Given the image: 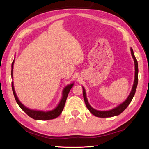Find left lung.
I'll use <instances>...</instances> for the list:
<instances>
[{"mask_svg": "<svg viewBox=\"0 0 149 149\" xmlns=\"http://www.w3.org/2000/svg\"><path fill=\"white\" fill-rule=\"evenodd\" d=\"M130 52H131V55L132 56V58L134 61V65H135V77H134V84L132 88V90L130 91L129 96L123 102L121 103L117 107L113 108L111 110L109 111H98L95 109H94L93 107L91 106V105L89 104V102L88 101V99L86 97V94L85 89L83 86V97L84 100L86 104V106L87 108L89 109L91 114L94 115L98 118H110V117H113L116 116H118L120 114L123 112L127 107L129 106V104L132 100V99L135 95V93H136V91L137 86V83H138V63L136 60V57L134 56V53L133 52V49L132 48H130Z\"/></svg>", "mask_w": 149, "mask_h": 149, "instance_id": "8db88e82", "label": "left lung"}]
</instances>
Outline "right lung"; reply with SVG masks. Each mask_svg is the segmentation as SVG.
Masks as SVG:
<instances>
[{"label":"right lung","instance_id":"add662e5","mask_svg":"<svg viewBox=\"0 0 149 149\" xmlns=\"http://www.w3.org/2000/svg\"><path fill=\"white\" fill-rule=\"evenodd\" d=\"M14 61H15V59L13 60L12 63V71H11L12 79H13V64H14ZM73 85H74V83L66 86L62 91V97L60 100L59 104H58V106L55 108V109H53V110H51V111H48L31 109L30 108L26 107L20 101L19 98L17 97L16 93L15 91L14 86H13V81L12 82V88L13 93V95H14L16 102L18 104V105L20 106L21 109L32 119L35 120H49V119H55L61 114L63 110L68 95V93L70 91V89L72 88V87L73 86Z\"/></svg>","mask_w":149,"mask_h":149}]
</instances>
